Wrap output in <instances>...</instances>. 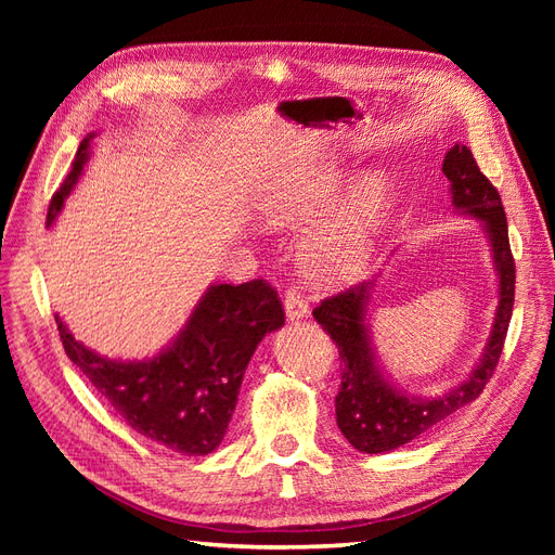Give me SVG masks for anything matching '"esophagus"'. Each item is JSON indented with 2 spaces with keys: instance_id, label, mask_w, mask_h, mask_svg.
<instances>
[{
  "instance_id": "esophagus-1",
  "label": "esophagus",
  "mask_w": 555,
  "mask_h": 555,
  "mask_svg": "<svg viewBox=\"0 0 555 555\" xmlns=\"http://www.w3.org/2000/svg\"><path fill=\"white\" fill-rule=\"evenodd\" d=\"M284 312H287L289 319L308 317V312H310L308 300L304 298V294L298 292V287H292V289L284 292Z\"/></svg>"
}]
</instances>
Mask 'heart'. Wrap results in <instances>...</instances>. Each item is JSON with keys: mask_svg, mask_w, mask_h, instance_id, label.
I'll use <instances>...</instances> for the list:
<instances>
[{"mask_svg": "<svg viewBox=\"0 0 555 555\" xmlns=\"http://www.w3.org/2000/svg\"><path fill=\"white\" fill-rule=\"evenodd\" d=\"M343 176L338 169L314 171L300 180L294 190L259 196V212L271 227H289L304 222L324 210L338 194ZM389 210V188L379 178H371L351 190L333 220L312 236L304 247L306 273L322 284L354 280L371 259L375 233Z\"/></svg>", "mask_w": 555, "mask_h": 555, "instance_id": "obj_1", "label": "heart"}]
</instances>
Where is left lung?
I'll list each match as a JSON object with an SVG mask.
<instances>
[{
  "label": "left lung",
  "instance_id": "left-lung-1",
  "mask_svg": "<svg viewBox=\"0 0 555 555\" xmlns=\"http://www.w3.org/2000/svg\"><path fill=\"white\" fill-rule=\"evenodd\" d=\"M442 171L451 182L453 208L481 220L491 243L500 282L493 331L479 365L463 384L453 386L442 396L414 398L393 389L379 373L371 335L365 328L373 282H361L357 287L322 300V306L312 310V317L333 338L343 363L340 391L335 396V416H338V428L349 444L363 453H384L408 444L435 424L444 422L449 414L465 408L467 402L477 400L483 386L489 384L502 347H505L516 284L505 208H502L498 190L479 171L473 153L465 145H453L449 150Z\"/></svg>",
  "mask_w": 555,
  "mask_h": 555
}]
</instances>
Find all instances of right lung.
<instances>
[{"label":"right lung","instance_id":"obj_1","mask_svg":"<svg viewBox=\"0 0 555 555\" xmlns=\"http://www.w3.org/2000/svg\"><path fill=\"white\" fill-rule=\"evenodd\" d=\"M82 139L62 188L48 206L53 227L90 155ZM284 324L278 292L263 280L215 284L198 300L171 347L155 359L113 361L82 347L60 317L57 328L69 357L125 422L145 438L184 456H206L224 440L236 410L245 367L266 333Z\"/></svg>","mask_w":555,"mask_h":555}]
</instances>
